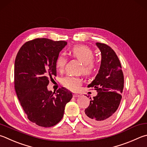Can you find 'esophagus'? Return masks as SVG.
<instances>
[{
  "label": "esophagus",
  "instance_id": "esophagus-1",
  "mask_svg": "<svg viewBox=\"0 0 147 147\" xmlns=\"http://www.w3.org/2000/svg\"><path fill=\"white\" fill-rule=\"evenodd\" d=\"M73 96L75 97V98H78V97L80 96V95L78 94H73Z\"/></svg>",
  "mask_w": 147,
  "mask_h": 147
}]
</instances>
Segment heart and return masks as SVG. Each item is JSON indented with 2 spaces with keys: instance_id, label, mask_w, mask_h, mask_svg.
<instances>
[{
  "instance_id": "heart-1",
  "label": "heart",
  "mask_w": 147,
  "mask_h": 147,
  "mask_svg": "<svg viewBox=\"0 0 147 147\" xmlns=\"http://www.w3.org/2000/svg\"><path fill=\"white\" fill-rule=\"evenodd\" d=\"M71 55L77 59L81 61L84 67L83 71L85 74H91L94 71L95 64L94 63V52L89 47L85 46H76L71 51ZM67 63V58L63 55H61L58 57L56 62V67L58 71H62ZM62 85L73 91L79 89L82 84V80L78 77L66 76L62 79Z\"/></svg>"
}]
</instances>
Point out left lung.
<instances>
[{
    "label": "left lung",
    "instance_id": "8db88e82",
    "mask_svg": "<svg viewBox=\"0 0 147 147\" xmlns=\"http://www.w3.org/2000/svg\"><path fill=\"white\" fill-rule=\"evenodd\" d=\"M101 52L100 69L95 79L88 87H93L98 92L90 98L89 106L85 109L84 118L90 123L103 125L110 122L118 109L124 87V76L121 65L116 53L107 45L97 42Z\"/></svg>",
    "mask_w": 147,
    "mask_h": 147
}]
</instances>
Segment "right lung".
I'll return each mask as SVG.
<instances>
[{
  "instance_id": "right-lung-1",
  "label": "right lung",
  "mask_w": 147,
  "mask_h": 147,
  "mask_svg": "<svg viewBox=\"0 0 147 147\" xmlns=\"http://www.w3.org/2000/svg\"><path fill=\"white\" fill-rule=\"evenodd\" d=\"M65 41L36 38L21 47L15 61V89L21 106L31 122L44 127L57 124L73 94L65 87L56 94L47 89L57 76L56 62Z\"/></svg>"
}]
</instances>
